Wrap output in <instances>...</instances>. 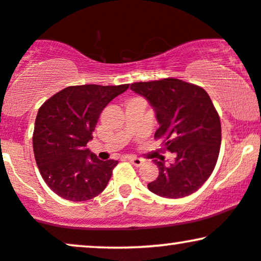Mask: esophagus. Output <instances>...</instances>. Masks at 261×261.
I'll list each match as a JSON object with an SVG mask.
<instances>
[{
	"instance_id": "34e87169",
	"label": "esophagus",
	"mask_w": 261,
	"mask_h": 261,
	"mask_svg": "<svg viewBox=\"0 0 261 261\" xmlns=\"http://www.w3.org/2000/svg\"><path fill=\"white\" fill-rule=\"evenodd\" d=\"M128 162H130L131 164L135 166H141L144 163L143 159L137 158V156H128Z\"/></svg>"
}]
</instances>
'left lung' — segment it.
<instances>
[{"label":"left lung","mask_w":261,"mask_h":261,"mask_svg":"<svg viewBox=\"0 0 261 261\" xmlns=\"http://www.w3.org/2000/svg\"><path fill=\"white\" fill-rule=\"evenodd\" d=\"M130 89L148 100L159 127L155 139H165L164 148L174 153L175 162L154 161L156 180L148 190L164 198H182L196 192L208 180L221 144V124L205 90L178 79L135 83Z\"/></svg>","instance_id":"left-lung-1"}]
</instances>
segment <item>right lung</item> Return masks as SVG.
<instances>
[{
	"label": "right lung",
	"instance_id": "1",
	"mask_svg": "<svg viewBox=\"0 0 261 261\" xmlns=\"http://www.w3.org/2000/svg\"><path fill=\"white\" fill-rule=\"evenodd\" d=\"M128 85L69 86L37 112L33 147L41 176L62 198L81 202L107 187L117 161H99L86 148L106 106Z\"/></svg>",
	"mask_w": 261,
	"mask_h": 261
}]
</instances>
